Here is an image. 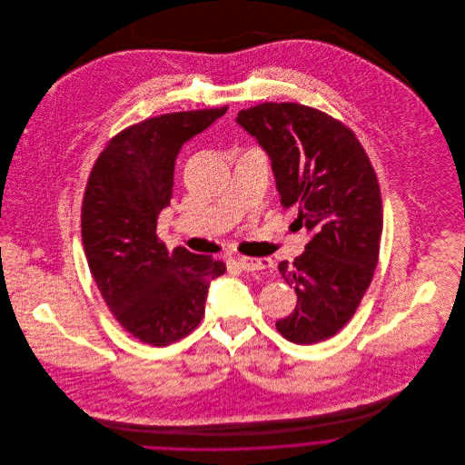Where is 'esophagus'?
I'll list each match as a JSON object with an SVG mask.
<instances>
[{"mask_svg": "<svg viewBox=\"0 0 465 465\" xmlns=\"http://www.w3.org/2000/svg\"><path fill=\"white\" fill-rule=\"evenodd\" d=\"M240 266L245 270V272H260V270H268V268H273V262L270 258H240L238 260Z\"/></svg>", "mask_w": 465, "mask_h": 465, "instance_id": "obj_1", "label": "esophagus"}]
</instances>
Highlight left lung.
I'll return each instance as SVG.
<instances>
[{"label":"left lung","mask_w":465,"mask_h":465,"mask_svg":"<svg viewBox=\"0 0 465 465\" xmlns=\"http://www.w3.org/2000/svg\"><path fill=\"white\" fill-rule=\"evenodd\" d=\"M236 124L268 153L282 207L295 205V222L312 236L293 263H279L297 306L275 328L301 345L331 338L378 265L383 205L374 168L352 131L313 107L268 102L240 111Z\"/></svg>","instance_id":"1"}]
</instances>
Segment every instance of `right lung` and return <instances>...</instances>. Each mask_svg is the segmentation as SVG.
I'll return each mask as SVG.
<instances>
[{"mask_svg": "<svg viewBox=\"0 0 465 465\" xmlns=\"http://www.w3.org/2000/svg\"><path fill=\"white\" fill-rule=\"evenodd\" d=\"M227 107L148 118L114 135L96 159L82 202V242L96 286L125 331L164 347L193 331L203 317L222 262L157 238L170 205L175 159L186 141Z\"/></svg>", "mask_w": 465, "mask_h": 465, "instance_id": "add662e5", "label": "right lung"}]
</instances>
